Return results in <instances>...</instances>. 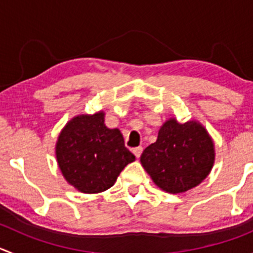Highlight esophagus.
Returning a JSON list of instances; mask_svg holds the SVG:
<instances>
[{
	"label": "esophagus",
	"instance_id": "esophagus-1",
	"mask_svg": "<svg viewBox=\"0 0 253 253\" xmlns=\"http://www.w3.org/2000/svg\"><path fill=\"white\" fill-rule=\"evenodd\" d=\"M142 151H143V148H142V147H136V148H133V154L134 156H136V158H139V157H141V154H142Z\"/></svg>",
	"mask_w": 253,
	"mask_h": 253
}]
</instances>
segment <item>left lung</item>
<instances>
[{
	"mask_svg": "<svg viewBox=\"0 0 253 253\" xmlns=\"http://www.w3.org/2000/svg\"><path fill=\"white\" fill-rule=\"evenodd\" d=\"M215 161L214 142L197 121L179 124L170 119L163 124L158 138L141 156V163L157 186L178 194L199 185Z\"/></svg>",
	"mask_w": 253,
	"mask_h": 253,
	"instance_id": "1",
	"label": "left lung"
}]
</instances>
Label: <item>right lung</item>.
Segmentation results:
<instances>
[{
    "instance_id": "add662e5",
    "label": "right lung",
    "mask_w": 253,
    "mask_h": 253,
    "mask_svg": "<svg viewBox=\"0 0 253 253\" xmlns=\"http://www.w3.org/2000/svg\"><path fill=\"white\" fill-rule=\"evenodd\" d=\"M102 111L79 115L61 129L56 161L68 183L86 194L111 188L125 167L136 157L125 147L122 133L107 128Z\"/></svg>"
}]
</instances>
